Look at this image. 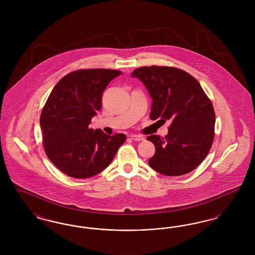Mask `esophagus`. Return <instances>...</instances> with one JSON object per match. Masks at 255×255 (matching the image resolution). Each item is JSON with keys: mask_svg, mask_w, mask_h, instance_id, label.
<instances>
[{"mask_svg": "<svg viewBox=\"0 0 255 255\" xmlns=\"http://www.w3.org/2000/svg\"><path fill=\"white\" fill-rule=\"evenodd\" d=\"M130 136H131V138H132L133 140H135V141H141V140H144V137H143V136H141V135H138V134H131Z\"/></svg>", "mask_w": 255, "mask_h": 255, "instance_id": "esophagus-1", "label": "esophagus"}]
</instances>
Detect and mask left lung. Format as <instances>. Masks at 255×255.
<instances>
[{
    "mask_svg": "<svg viewBox=\"0 0 255 255\" xmlns=\"http://www.w3.org/2000/svg\"><path fill=\"white\" fill-rule=\"evenodd\" d=\"M132 77L144 84L152 98L150 119L171 122L164 137H147L156 147L148 164L165 176L191 172L213 143L215 113L210 99L192 75L174 67H141Z\"/></svg>",
    "mask_w": 255,
    "mask_h": 255,
    "instance_id": "left-lung-1",
    "label": "left lung"
}]
</instances>
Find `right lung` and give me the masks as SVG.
Segmentation results:
<instances>
[{
    "label": "right lung",
    "instance_id": "obj_1",
    "mask_svg": "<svg viewBox=\"0 0 255 255\" xmlns=\"http://www.w3.org/2000/svg\"><path fill=\"white\" fill-rule=\"evenodd\" d=\"M121 71L78 70L52 89L42 110L40 125L48 158L66 175L86 179L105 169L124 143V133L109 135L90 123L101 109L102 94Z\"/></svg>",
    "mask_w": 255,
    "mask_h": 255
}]
</instances>
